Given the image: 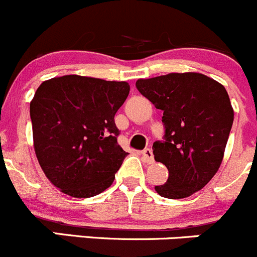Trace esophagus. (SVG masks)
I'll return each instance as SVG.
<instances>
[{"label":"esophagus","instance_id":"1","mask_svg":"<svg viewBox=\"0 0 257 257\" xmlns=\"http://www.w3.org/2000/svg\"><path fill=\"white\" fill-rule=\"evenodd\" d=\"M142 156H143L146 163L151 164V163H153V162H154V157H153V152H152V149L146 148L143 152H142Z\"/></svg>","mask_w":257,"mask_h":257}]
</instances>
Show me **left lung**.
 <instances>
[{
    "label": "left lung",
    "instance_id": "left-lung-1",
    "mask_svg": "<svg viewBox=\"0 0 257 257\" xmlns=\"http://www.w3.org/2000/svg\"><path fill=\"white\" fill-rule=\"evenodd\" d=\"M137 89L163 110L164 141L153 154L168 169V179L156 186L162 197L178 200L200 191L221 166L233 123L225 86L200 73H171L138 79Z\"/></svg>",
    "mask_w": 257,
    "mask_h": 257
}]
</instances>
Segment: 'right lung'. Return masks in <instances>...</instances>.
Instances as JSON below:
<instances>
[{"mask_svg":"<svg viewBox=\"0 0 257 257\" xmlns=\"http://www.w3.org/2000/svg\"><path fill=\"white\" fill-rule=\"evenodd\" d=\"M131 86L65 75L44 81L30 103L34 148L45 176L76 198L111 186L126 152L118 144L114 115Z\"/></svg>","mask_w":257,"mask_h":257,"instance_id":"1","label":"right lung"}]
</instances>
